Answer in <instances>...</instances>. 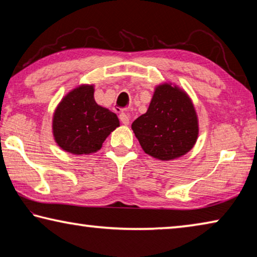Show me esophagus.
<instances>
[{"mask_svg":"<svg viewBox=\"0 0 257 257\" xmlns=\"http://www.w3.org/2000/svg\"><path fill=\"white\" fill-rule=\"evenodd\" d=\"M120 120H121V122H122L125 125H128L129 122H130V118H129V115L127 114V113H121Z\"/></svg>","mask_w":257,"mask_h":257,"instance_id":"obj_1","label":"esophagus"}]
</instances>
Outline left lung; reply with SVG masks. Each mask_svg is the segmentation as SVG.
<instances>
[{
    "label": "left lung",
    "instance_id": "1",
    "mask_svg": "<svg viewBox=\"0 0 257 257\" xmlns=\"http://www.w3.org/2000/svg\"><path fill=\"white\" fill-rule=\"evenodd\" d=\"M132 129L143 151L160 161L179 159L198 138V116L185 89L172 82L154 88L146 113L134 121Z\"/></svg>",
    "mask_w": 257,
    "mask_h": 257
}]
</instances>
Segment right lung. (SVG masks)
Segmentation results:
<instances>
[{
    "label": "right lung",
    "mask_w": 257,
    "mask_h": 257,
    "mask_svg": "<svg viewBox=\"0 0 257 257\" xmlns=\"http://www.w3.org/2000/svg\"><path fill=\"white\" fill-rule=\"evenodd\" d=\"M94 92V85L77 86L55 107L52 133L58 146L68 153H96L108 135L120 125L115 113L95 102Z\"/></svg>",
    "instance_id": "1"
}]
</instances>
